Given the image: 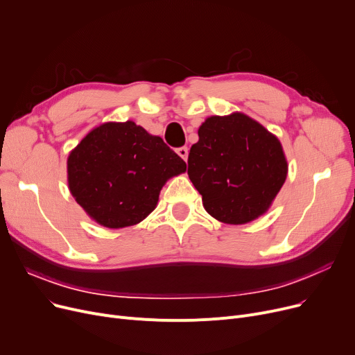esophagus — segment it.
Segmentation results:
<instances>
[{"label": "esophagus", "instance_id": "obj_1", "mask_svg": "<svg viewBox=\"0 0 355 355\" xmlns=\"http://www.w3.org/2000/svg\"><path fill=\"white\" fill-rule=\"evenodd\" d=\"M177 154H178L184 161H187V158H189V148H187V146L178 148V149H177Z\"/></svg>", "mask_w": 355, "mask_h": 355}]
</instances>
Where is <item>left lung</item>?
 <instances>
[{
    "label": "left lung",
    "mask_w": 355,
    "mask_h": 355,
    "mask_svg": "<svg viewBox=\"0 0 355 355\" xmlns=\"http://www.w3.org/2000/svg\"><path fill=\"white\" fill-rule=\"evenodd\" d=\"M286 174L281 142L240 112L204 121L189 154V177L204 209L227 225L265 214Z\"/></svg>",
    "instance_id": "8db88e82"
}]
</instances>
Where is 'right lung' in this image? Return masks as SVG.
<instances>
[{
    "instance_id": "obj_1",
    "label": "right lung",
    "mask_w": 355,
    "mask_h": 355,
    "mask_svg": "<svg viewBox=\"0 0 355 355\" xmlns=\"http://www.w3.org/2000/svg\"><path fill=\"white\" fill-rule=\"evenodd\" d=\"M185 168L159 137L135 122H106L70 153L67 181L71 196L93 220L121 229L151 213L166 180Z\"/></svg>"
}]
</instances>
